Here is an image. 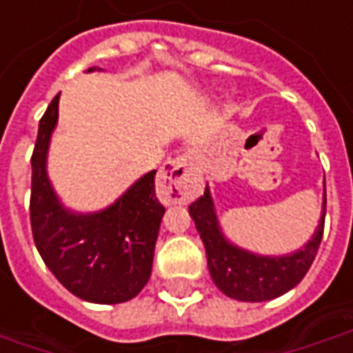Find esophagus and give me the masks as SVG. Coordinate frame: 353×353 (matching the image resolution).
Returning a JSON list of instances; mask_svg holds the SVG:
<instances>
[{
    "label": "esophagus",
    "mask_w": 353,
    "mask_h": 353,
    "mask_svg": "<svg viewBox=\"0 0 353 353\" xmlns=\"http://www.w3.org/2000/svg\"><path fill=\"white\" fill-rule=\"evenodd\" d=\"M158 196L166 205H185L195 195L193 177V157L185 152L181 157L168 160L160 168L157 177Z\"/></svg>",
    "instance_id": "1"
}]
</instances>
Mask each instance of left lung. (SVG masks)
<instances>
[{
  "instance_id": "obj_1",
  "label": "left lung",
  "mask_w": 353,
  "mask_h": 353,
  "mask_svg": "<svg viewBox=\"0 0 353 353\" xmlns=\"http://www.w3.org/2000/svg\"><path fill=\"white\" fill-rule=\"evenodd\" d=\"M325 212L327 191L323 193L319 226L305 245L288 255H259L232 243L224 236L208 185L205 195L199 196L189 207V214L207 249L208 272L212 276V282L228 297L251 303L268 301L286 294L307 274L323 239Z\"/></svg>"
}]
</instances>
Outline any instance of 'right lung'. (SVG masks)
<instances>
[{
  "instance_id": "add662e5",
  "label": "right lung",
  "mask_w": 353,
  "mask_h": 353,
  "mask_svg": "<svg viewBox=\"0 0 353 353\" xmlns=\"http://www.w3.org/2000/svg\"><path fill=\"white\" fill-rule=\"evenodd\" d=\"M102 71L90 67L86 73ZM59 94L38 125L32 152L30 226L40 257L52 274L90 303H123L146 286L166 208L154 191L157 170L139 177L110 207L75 212L63 207L48 177V150L57 125Z\"/></svg>"
}]
</instances>
